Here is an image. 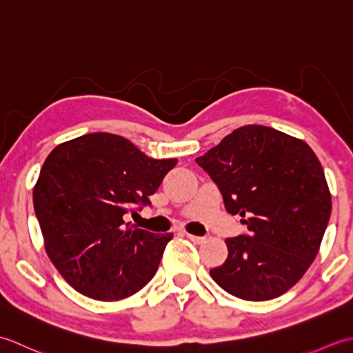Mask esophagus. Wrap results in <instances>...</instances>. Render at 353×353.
Listing matches in <instances>:
<instances>
[{"instance_id": "esophagus-1", "label": "esophagus", "mask_w": 353, "mask_h": 353, "mask_svg": "<svg viewBox=\"0 0 353 353\" xmlns=\"http://www.w3.org/2000/svg\"><path fill=\"white\" fill-rule=\"evenodd\" d=\"M186 238L191 239L194 244H201V243H205L206 239H208L206 236H197V235H191V234H186Z\"/></svg>"}]
</instances>
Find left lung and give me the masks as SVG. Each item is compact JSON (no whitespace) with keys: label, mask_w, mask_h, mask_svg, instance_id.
I'll list each match as a JSON object with an SVG mask.
<instances>
[{"label":"left lung","mask_w":353,"mask_h":353,"mask_svg":"<svg viewBox=\"0 0 353 353\" xmlns=\"http://www.w3.org/2000/svg\"><path fill=\"white\" fill-rule=\"evenodd\" d=\"M196 162L219 186L228 212L249 234L228 238L211 277L229 294L262 302L302 279L331 216V192L311 147L265 125H244Z\"/></svg>","instance_id":"8db88e82"}]
</instances>
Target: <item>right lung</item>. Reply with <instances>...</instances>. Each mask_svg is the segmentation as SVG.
<instances>
[{
  "instance_id": "right-lung-1",
  "label": "right lung",
  "mask_w": 353,
  "mask_h": 353,
  "mask_svg": "<svg viewBox=\"0 0 353 353\" xmlns=\"http://www.w3.org/2000/svg\"><path fill=\"white\" fill-rule=\"evenodd\" d=\"M176 163L103 132L62 142L48 154L33 188L34 212L48 258L74 290L114 302L152 281L172 234L137 229L124 215L150 205Z\"/></svg>"
}]
</instances>
